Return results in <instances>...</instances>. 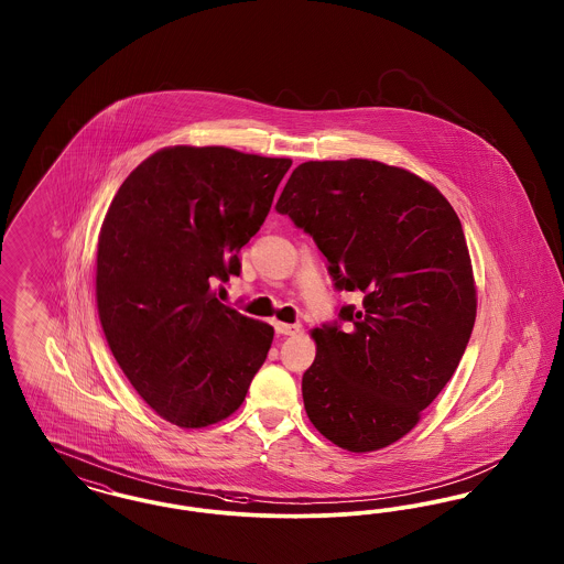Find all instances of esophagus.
Listing matches in <instances>:
<instances>
[{
	"mask_svg": "<svg viewBox=\"0 0 564 564\" xmlns=\"http://www.w3.org/2000/svg\"><path fill=\"white\" fill-rule=\"evenodd\" d=\"M274 329H276V334H281V336H297V334L302 332V325H300V323L276 322L274 323Z\"/></svg>",
	"mask_w": 564,
	"mask_h": 564,
	"instance_id": "obj_1",
	"label": "esophagus"
}]
</instances>
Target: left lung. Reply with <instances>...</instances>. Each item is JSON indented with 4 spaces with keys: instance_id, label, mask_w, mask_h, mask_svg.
Instances as JSON below:
<instances>
[{
    "instance_id": "left-lung-1",
    "label": "left lung",
    "mask_w": 564,
    "mask_h": 564,
    "mask_svg": "<svg viewBox=\"0 0 564 564\" xmlns=\"http://www.w3.org/2000/svg\"><path fill=\"white\" fill-rule=\"evenodd\" d=\"M329 262L340 327H315L317 355L302 376L315 430L350 453H372L416 427L476 322V281L463 226L423 177L368 159L297 164L276 203Z\"/></svg>"
}]
</instances>
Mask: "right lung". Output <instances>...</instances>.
Wrapping results in <instances>:
<instances>
[{
  "instance_id": "add662e5",
  "label": "right lung",
  "mask_w": 564,
  "mask_h": 564,
  "mask_svg": "<svg viewBox=\"0 0 564 564\" xmlns=\"http://www.w3.org/2000/svg\"><path fill=\"white\" fill-rule=\"evenodd\" d=\"M290 159L171 145L122 182L101 224L95 295L109 350L164 421L209 427L239 410L272 325L221 304Z\"/></svg>"
}]
</instances>
